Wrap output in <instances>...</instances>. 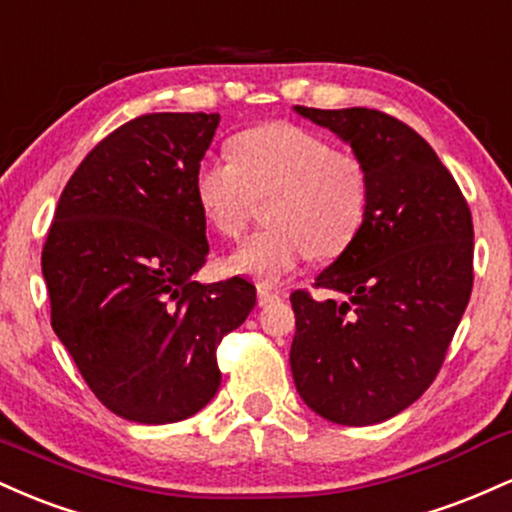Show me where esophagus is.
Here are the masks:
<instances>
[{"mask_svg":"<svg viewBox=\"0 0 512 512\" xmlns=\"http://www.w3.org/2000/svg\"><path fill=\"white\" fill-rule=\"evenodd\" d=\"M279 291H272V289H267V286H257V303L260 305H269V303H274V301H279Z\"/></svg>","mask_w":512,"mask_h":512,"instance_id":"obj_1","label":"esophagus"}]
</instances>
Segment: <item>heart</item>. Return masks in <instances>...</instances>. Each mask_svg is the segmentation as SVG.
<instances>
[{"label":"heart","instance_id":"1","mask_svg":"<svg viewBox=\"0 0 512 512\" xmlns=\"http://www.w3.org/2000/svg\"><path fill=\"white\" fill-rule=\"evenodd\" d=\"M231 158H202L192 173L204 221L219 236L238 238L255 199L269 197V228L226 257L228 272L276 284L308 255H342L361 233L370 175L351 151L332 149L325 137L291 122H267L236 134Z\"/></svg>","mask_w":512,"mask_h":512}]
</instances>
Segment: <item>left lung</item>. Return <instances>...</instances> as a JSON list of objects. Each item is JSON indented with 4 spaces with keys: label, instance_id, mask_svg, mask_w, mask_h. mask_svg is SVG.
<instances>
[{
    "label": "left lung",
    "instance_id": "obj_1",
    "mask_svg": "<svg viewBox=\"0 0 512 512\" xmlns=\"http://www.w3.org/2000/svg\"><path fill=\"white\" fill-rule=\"evenodd\" d=\"M293 110L349 144L370 175L361 233L315 279L337 298L291 293L293 383L332 424H380L424 395L443 366L472 293V214L436 151L404 122L368 108Z\"/></svg>",
    "mask_w": 512,
    "mask_h": 512
}]
</instances>
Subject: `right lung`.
<instances>
[{"label":"right lung","instance_id":"right-lung-1","mask_svg":"<svg viewBox=\"0 0 512 512\" xmlns=\"http://www.w3.org/2000/svg\"><path fill=\"white\" fill-rule=\"evenodd\" d=\"M219 120L154 113L117 127L74 170L45 240L52 330L93 395L137 424L207 407L216 346L255 308L240 276L195 281L209 243L192 173Z\"/></svg>","mask_w":512,"mask_h":512}]
</instances>
